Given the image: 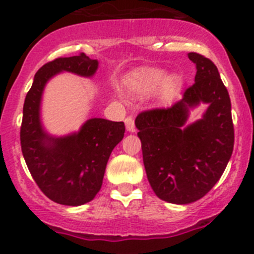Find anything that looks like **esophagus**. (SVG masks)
I'll use <instances>...</instances> for the list:
<instances>
[{
    "instance_id": "1",
    "label": "esophagus",
    "mask_w": 254,
    "mask_h": 254,
    "mask_svg": "<svg viewBox=\"0 0 254 254\" xmlns=\"http://www.w3.org/2000/svg\"><path fill=\"white\" fill-rule=\"evenodd\" d=\"M125 127H127V131H135V120L132 116H127L125 119Z\"/></svg>"
}]
</instances>
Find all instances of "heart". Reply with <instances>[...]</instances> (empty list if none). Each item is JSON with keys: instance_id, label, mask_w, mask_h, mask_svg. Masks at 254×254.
I'll return each instance as SVG.
<instances>
[{"instance_id": "obj_1", "label": "heart", "mask_w": 254, "mask_h": 254, "mask_svg": "<svg viewBox=\"0 0 254 254\" xmlns=\"http://www.w3.org/2000/svg\"><path fill=\"white\" fill-rule=\"evenodd\" d=\"M166 81L164 82V80ZM178 86V79L172 76L165 79V72L159 68H145L140 71L136 79L131 82V91L136 96H149L160 87V95L168 98L170 92Z\"/></svg>"}]
</instances>
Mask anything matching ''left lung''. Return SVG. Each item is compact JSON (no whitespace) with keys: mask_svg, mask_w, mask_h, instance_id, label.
Segmentation results:
<instances>
[{"mask_svg":"<svg viewBox=\"0 0 254 254\" xmlns=\"http://www.w3.org/2000/svg\"><path fill=\"white\" fill-rule=\"evenodd\" d=\"M196 66L194 84L170 108L141 111L135 125L146 177L165 202L188 204L203 198L223 174L234 145L231 99L209 59L189 52ZM210 105L203 118L185 124L189 109Z\"/></svg>","mask_w":254,"mask_h":254,"instance_id":"left-lung-1","label":"left lung"}]
</instances>
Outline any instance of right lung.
<instances>
[{
	"label": "right lung",
	"instance_id": "1",
	"mask_svg": "<svg viewBox=\"0 0 254 254\" xmlns=\"http://www.w3.org/2000/svg\"><path fill=\"white\" fill-rule=\"evenodd\" d=\"M98 60L85 54L59 58L36 72L26 95L20 140L23 158L34 181L49 199L64 205H81L100 190L111 151L124 138L123 122L94 118L79 132L54 138L42 129L40 103L46 82L61 71L90 77Z\"/></svg>",
	"mask_w": 254,
	"mask_h": 254
}]
</instances>
